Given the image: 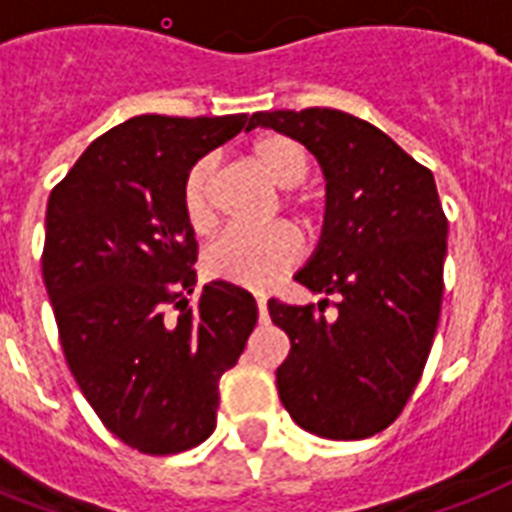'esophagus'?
Segmentation results:
<instances>
[{"label": "esophagus", "mask_w": 512, "mask_h": 512, "mask_svg": "<svg viewBox=\"0 0 512 512\" xmlns=\"http://www.w3.org/2000/svg\"><path fill=\"white\" fill-rule=\"evenodd\" d=\"M257 313H260V321L268 319V300H265V295H257Z\"/></svg>", "instance_id": "1"}]
</instances>
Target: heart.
Segmentation results:
<instances>
[{"label":"heart","mask_w":512,"mask_h":512,"mask_svg":"<svg viewBox=\"0 0 512 512\" xmlns=\"http://www.w3.org/2000/svg\"><path fill=\"white\" fill-rule=\"evenodd\" d=\"M249 159L276 188H295L308 177L311 156L300 140L265 132L249 148ZM212 159H201L185 175L183 209L193 231H212L217 215L212 201ZM287 207L305 212L311 201L303 193H289ZM300 257V239L289 225L268 228H231L207 249L204 265L209 276L231 281L249 289H265L276 284Z\"/></svg>","instance_id":"1"}]
</instances>
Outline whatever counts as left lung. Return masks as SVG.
Instances as JSON below:
<instances>
[{
    "instance_id": "8db88e82",
    "label": "left lung",
    "mask_w": 512,
    "mask_h": 512,
    "mask_svg": "<svg viewBox=\"0 0 512 512\" xmlns=\"http://www.w3.org/2000/svg\"><path fill=\"white\" fill-rule=\"evenodd\" d=\"M268 127L300 140L327 177L321 241L295 279L340 295L327 319L321 300H268L292 342L276 369L289 417L321 438L358 441L396 420L428 361L444 297L446 215L436 180L374 124L335 108L260 111Z\"/></svg>"
}]
</instances>
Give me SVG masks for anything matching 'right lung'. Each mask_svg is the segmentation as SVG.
<instances>
[{
	"instance_id": "add662e5",
	"label": "right lung",
	"mask_w": 512,
	"mask_h": 512,
	"mask_svg": "<svg viewBox=\"0 0 512 512\" xmlns=\"http://www.w3.org/2000/svg\"><path fill=\"white\" fill-rule=\"evenodd\" d=\"M247 114L132 116L79 156L50 193L42 276L60 345L100 422L143 454L212 436L220 377L257 324L247 289L209 281L196 300V239L183 183Z\"/></svg>"
}]
</instances>
